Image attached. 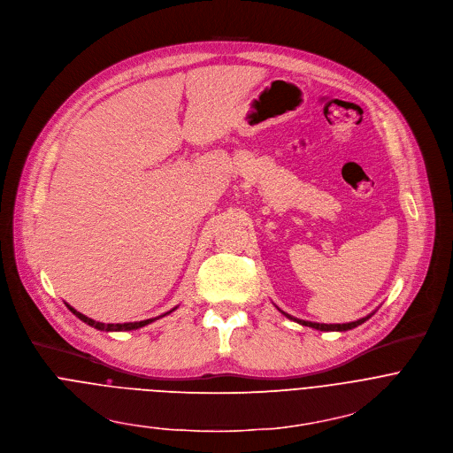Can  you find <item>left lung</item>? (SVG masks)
Masks as SVG:
<instances>
[{"label": "left lung", "mask_w": 453, "mask_h": 453, "mask_svg": "<svg viewBox=\"0 0 453 453\" xmlns=\"http://www.w3.org/2000/svg\"><path fill=\"white\" fill-rule=\"evenodd\" d=\"M282 313H284V311H282ZM284 315H286V313H284ZM286 317H288V319H293V317H289V315H286ZM369 319H371V315L365 317V319H360V320H357V322H349V324H317V322H306V320H298V319H293V320H296L298 324H303V326L313 327V329H320V331H347V329H353V327L364 324V322L369 320Z\"/></svg>", "instance_id": "1"}]
</instances>
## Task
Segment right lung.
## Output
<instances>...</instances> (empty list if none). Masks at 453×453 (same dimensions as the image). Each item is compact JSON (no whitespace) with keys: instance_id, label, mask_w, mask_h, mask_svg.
I'll return each instance as SVG.
<instances>
[{"instance_id":"obj_1","label":"right lung","mask_w":453,"mask_h":453,"mask_svg":"<svg viewBox=\"0 0 453 453\" xmlns=\"http://www.w3.org/2000/svg\"><path fill=\"white\" fill-rule=\"evenodd\" d=\"M66 306H68V304H66ZM68 310H70L77 319H81V320L86 322L88 326H91V327H95V329H100V331H131V329L143 327V326H147V324L157 320V319H147V320H142V322H127V324H103V322H96V320H93V319H88L86 315L75 311V310L70 308V306H68ZM169 313H171V311H169ZM165 315H167V313H165Z\"/></svg>"}]
</instances>
